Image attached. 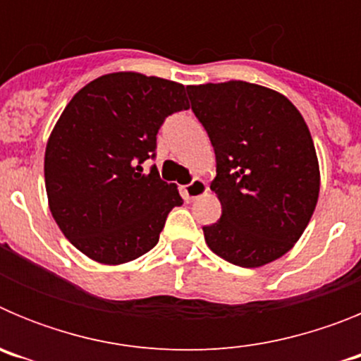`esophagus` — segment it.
<instances>
[{
	"label": "esophagus",
	"instance_id": "34e87169",
	"mask_svg": "<svg viewBox=\"0 0 361 361\" xmlns=\"http://www.w3.org/2000/svg\"><path fill=\"white\" fill-rule=\"evenodd\" d=\"M208 191V184L204 183L202 178H193L188 186H184V195L188 199H197V197L204 195Z\"/></svg>",
	"mask_w": 361,
	"mask_h": 361
}]
</instances>
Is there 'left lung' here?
Instances as JSON below:
<instances>
[{
  "label": "left lung",
  "mask_w": 361,
  "mask_h": 361,
  "mask_svg": "<svg viewBox=\"0 0 361 361\" xmlns=\"http://www.w3.org/2000/svg\"><path fill=\"white\" fill-rule=\"evenodd\" d=\"M188 95L215 149L209 188L222 204V216L202 228L204 240L240 267L283 257L307 228L320 193L304 117L286 95L255 82L190 85Z\"/></svg>",
  "instance_id": "obj_1"
}]
</instances>
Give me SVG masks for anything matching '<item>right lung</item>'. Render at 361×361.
Instances as JSON below:
<instances>
[{
    "instance_id": "obj_1",
    "label": "right lung",
    "mask_w": 361,
    "mask_h": 361,
    "mask_svg": "<svg viewBox=\"0 0 361 361\" xmlns=\"http://www.w3.org/2000/svg\"><path fill=\"white\" fill-rule=\"evenodd\" d=\"M188 108L184 85L139 72L101 75L70 99L44 149V186L54 220L85 257L121 266L157 244L183 199L139 164L155 155L162 121Z\"/></svg>"
}]
</instances>
